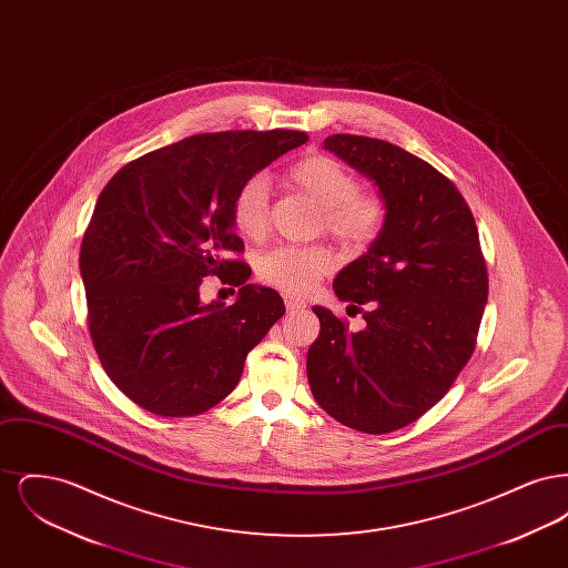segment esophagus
Segmentation results:
<instances>
[{"mask_svg":"<svg viewBox=\"0 0 568 568\" xmlns=\"http://www.w3.org/2000/svg\"><path fill=\"white\" fill-rule=\"evenodd\" d=\"M283 302H285V308H287V311L306 308V302H304L302 297L294 296V294H283Z\"/></svg>","mask_w":568,"mask_h":568,"instance_id":"1","label":"esophagus"}]
</instances>
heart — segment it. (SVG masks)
Here are the masks:
<instances>
[{
	"instance_id": "obj_1",
	"label": "heart",
	"mask_w": 568,
	"mask_h": 568,
	"mask_svg": "<svg viewBox=\"0 0 568 568\" xmlns=\"http://www.w3.org/2000/svg\"><path fill=\"white\" fill-rule=\"evenodd\" d=\"M290 181L322 206V225L336 241L353 248H364L381 234L385 204L377 195L359 193L357 176L343 163L327 155H308L290 170ZM268 206V179L255 174L244 181L232 204L236 230L251 241L264 239L271 225ZM332 264L329 251L320 244H281L260 257L257 272L268 285L292 294H306L332 271Z\"/></svg>"
}]
</instances>
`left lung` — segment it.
Instances as JSON below:
<instances>
[{
    "instance_id": "obj_1",
    "label": "left lung",
    "mask_w": 568,
    "mask_h": 568,
    "mask_svg": "<svg viewBox=\"0 0 568 568\" xmlns=\"http://www.w3.org/2000/svg\"><path fill=\"white\" fill-rule=\"evenodd\" d=\"M324 149L373 181L385 223L332 285L347 308L366 306V324L349 329L313 306L322 329L306 377L336 422L394 433L433 408L475 352L487 302L479 232L456 185L405 149L352 134L327 135Z\"/></svg>"
}]
</instances>
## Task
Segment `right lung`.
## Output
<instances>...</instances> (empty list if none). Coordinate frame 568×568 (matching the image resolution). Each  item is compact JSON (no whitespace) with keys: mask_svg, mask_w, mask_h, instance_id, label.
Segmentation results:
<instances>
[{"mask_svg":"<svg viewBox=\"0 0 568 568\" xmlns=\"http://www.w3.org/2000/svg\"><path fill=\"white\" fill-rule=\"evenodd\" d=\"M308 135L290 130L190 135L121 168L102 190L81 246L89 329L112 383L162 417L221 403L244 359L285 315L271 287L246 283L232 204L244 181ZM206 273L240 287L204 305Z\"/></svg>","mask_w":568,"mask_h":568,"instance_id":"obj_1","label":"right lung"}]
</instances>
